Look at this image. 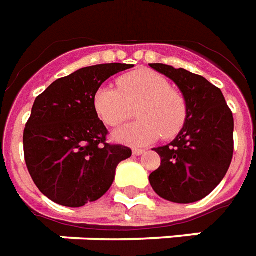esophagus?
I'll list each match as a JSON object with an SVG mask.
<instances>
[{
  "label": "esophagus",
  "instance_id": "esophagus-1",
  "mask_svg": "<svg viewBox=\"0 0 256 256\" xmlns=\"http://www.w3.org/2000/svg\"><path fill=\"white\" fill-rule=\"evenodd\" d=\"M142 154H145V150H140V148H133V155L140 156V155H142Z\"/></svg>",
  "mask_w": 256,
  "mask_h": 256
}]
</instances>
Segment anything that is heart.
<instances>
[{
    "instance_id": "1",
    "label": "heart",
    "mask_w": 256,
    "mask_h": 256,
    "mask_svg": "<svg viewBox=\"0 0 256 256\" xmlns=\"http://www.w3.org/2000/svg\"><path fill=\"white\" fill-rule=\"evenodd\" d=\"M118 89L104 84L96 90L93 106L110 128H116L136 115L137 122L114 133L116 141L130 145H145L159 137H176L186 122L188 106L181 92L170 88L162 75L148 70L133 71L118 79Z\"/></svg>"
}]
</instances>
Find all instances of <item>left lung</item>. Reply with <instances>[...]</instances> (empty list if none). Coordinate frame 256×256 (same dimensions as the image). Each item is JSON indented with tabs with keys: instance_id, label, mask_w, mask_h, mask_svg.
Here are the masks:
<instances>
[{
	"instance_id": "left-lung-1",
	"label": "left lung",
	"mask_w": 256,
	"mask_h": 256,
	"mask_svg": "<svg viewBox=\"0 0 256 256\" xmlns=\"http://www.w3.org/2000/svg\"><path fill=\"white\" fill-rule=\"evenodd\" d=\"M177 84L186 100L188 116L170 144L155 148L160 166L150 186L172 203H194L224 180L233 158V114L220 89L202 75L166 64H150Z\"/></svg>"
}]
</instances>
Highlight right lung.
Masks as SVG:
<instances>
[{
	"mask_svg": "<svg viewBox=\"0 0 256 256\" xmlns=\"http://www.w3.org/2000/svg\"><path fill=\"white\" fill-rule=\"evenodd\" d=\"M132 64H97L54 80L34 101L23 134L32 181L48 198L82 207L104 196L116 166L132 150L106 142L108 130L93 106L96 90Z\"/></svg>",
	"mask_w": 256,
	"mask_h": 256,
	"instance_id": "1",
	"label": "right lung"
}]
</instances>
